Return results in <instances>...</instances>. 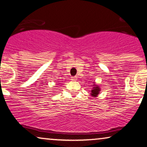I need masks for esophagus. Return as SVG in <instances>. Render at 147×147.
<instances>
[{
  "instance_id": "1",
  "label": "esophagus",
  "mask_w": 147,
  "mask_h": 147,
  "mask_svg": "<svg viewBox=\"0 0 147 147\" xmlns=\"http://www.w3.org/2000/svg\"><path fill=\"white\" fill-rule=\"evenodd\" d=\"M71 80H76V76H72Z\"/></svg>"
}]
</instances>
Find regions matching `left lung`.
<instances>
[{"label": "left lung", "instance_id": "8db88e82", "mask_svg": "<svg viewBox=\"0 0 147 147\" xmlns=\"http://www.w3.org/2000/svg\"><path fill=\"white\" fill-rule=\"evenodd\" d=\"M100 88L98 87V86L95 85L93 87V89L91 90V95L93 96H97V95L98 94L99 92H100Z\"/></svg>", "mask_w": 147, "mask_h": 147}]
</instances>
